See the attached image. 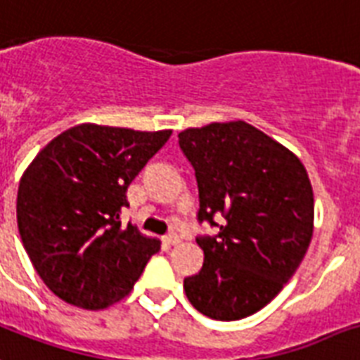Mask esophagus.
Instances as JSON below:
<instances>
[{
	"instance_id": "esophagus-1",
	"label": "esophagus",
	"mask_w": 360,
	"mask_h": 360,
	"mask_svg": "<svg viewBox=\"0 0 360 360\" xmlns=\"http://www.w3.org/2000/svg\"><path fill=\"white\" fill-rule=\"evenodd\" d=\"M165 244H169V246H176V244H180V236L176 235V233H171V235L165 236Z\"/></svg>"
}]
</instances>
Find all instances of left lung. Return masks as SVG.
<instances>
[{
  "label": "left lung",
  "mask_w": 360,
  "mask_h": 360,
  "mask_svg": "<svg viewBox=\"0 0 360 360\" xmlns=\"http://www.w3.org/2000/svg\"><path fill=\"white\" fill-rule=\"evenodd\" d=\"M178 144L195 169L197 218L219 227L197 238L205 263L184 280L186 297L206 317L244 319L280 293L310 246L308 172L291 150L242 120L184 129Z\"/></svg>",
  "instance_id": "8db88e82"
}]
</instances>
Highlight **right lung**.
<instances>
[{
	"label": "right lung",
	"mask_w": 360,
	"mask_h": 360,
	"mask_svg": "<svg viewBox=\"0 0 360 360\" xmlns=\"http://www.w3.org/2000/svg\"><path fill=\"white\" fill-rule=\"evenodd\" d=\"M172 131L80 124L44 146L20 178L16 221L50 291L84 310L129 295L158 238L120 221L131 180Z\"/></svg>",
	"instance_id": "1"
}]
</instances>
